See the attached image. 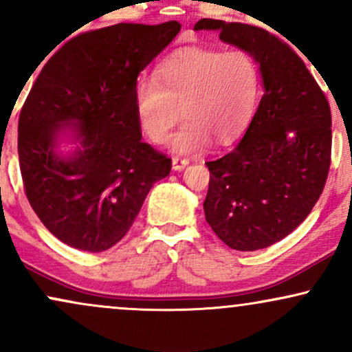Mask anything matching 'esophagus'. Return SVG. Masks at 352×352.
<instances>
[{
	"label": "esophagus",
	"instance_id": "esophagus-1",
	"mask_svg": "<svg viewBox=\"0 0 352 352\" xmlns=\"http://www.w3.org/2000/svg\"><path fill=\"white\" fill-rule=\"evenodd\" d=\"M188 164H190L188 159H182V157H173V159H172L173 170H184V168L187 167Z\"/></svg>",
	"mask_w": 352,
	"mask_h": 352
}]
</instances>
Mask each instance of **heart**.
I'll return each mask as SVG.
<instances>
[{
  "instance_id": "obj_1",
  "label": "heart",
  "mask_w": 352,
  "mask_h": 352,
  "mask_svg": "<svg viewBox=\"0 0 352 352\" xmlns=\"http://www.w3.org/2000/svg\"><path fill=\"white\" fill-rule=\"evenodd\" d=\"M260 67L246 51L187 47L157 66L155 79L140 78L132 100L135 117L152 142H164L182 116L187 117L168 139L175 152H199L215 140L227 145L252 122L260 99Z\"/></svg>"
}]
</instances>
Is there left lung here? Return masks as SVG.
<instances>
[{
  "label": "left lung",
  "mask_w": 352,
  "mask_h": 352,
  "mask_svg": "<svg viewBox=\"0 0 352 352\" xmlns=\"http://www.w3.org/2000/svg\"><path fill=\"white\" fill-rule=\"evenodd\" d=\"M260 64L265 94L243 139L207 162L205 218L215 235L238 252L266 248L288 236L309 215L331 165V109L302 59L263 28L200 19Z\"/></svg>",
  "instance_id": "1"
}]
</instances>
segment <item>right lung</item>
<instances>
[{"instance_id": "right-lung-1", "label": "right lung", "mask_w": 352, "mask_h": 352, "mask_svg": "<svg viewBox=\"0 0 352 352\" xmlns=\"http://www.w3.org/2000/svg\"><path fill=\"white\" fill-rule=\"evenodd\" d=\"M180 24L119 23L64 44L36 78L18 122L30 205L63 243L99 253L120 241L172 159L142 142L132 92ZM64 124L78 151L55 152Z\"/></svg>"}]
</instances>
